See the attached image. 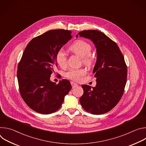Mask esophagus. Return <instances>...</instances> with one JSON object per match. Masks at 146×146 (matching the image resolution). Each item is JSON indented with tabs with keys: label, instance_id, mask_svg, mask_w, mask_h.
Returning a JSON list of instances; mask_svg holds the SVG:
<instances>
[{
	"label": "esophagus",
	"instance_id": "34e87169",
	"mask_svg": "<svg viewBox=\"0 0 146 146\" xmlns=\"http://www.w3.org/2000/svg\"><path fill=\"white\" fill-rule=\"evenodd\" d=\"M70 83H71V85H72V88H74L75 87H76V86H78L77 84H76V83H75L74 82L72 81Z\"/></svg>",
	"mask_w": 146,
	"mask_h": 146
}]
</instances>
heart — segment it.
<instances>
[{
	"label": "heart",
	"instance_id": "b5f03b06",
	"mask_svg": "<svg viewBox=\"0 0 146 146\" xmlns=\"http://www.w3.org/2000/svg\"><path fill=\"white\" fill-rule=\"evenodd\" d=\"M69 50L78 55L82 59V62L88 66H91L94 63V58L90 54L92 50L91 44L84 40H77L69 47ZM57 64L60 68H65L67 64L66 54L62 49L58 51L55 55ZM86 74L84 69H70L66 74L68 78L75 81L80 80L82 76Z\"/></svg>",
	"mask_w": 146,
	"mask_h": 146
}]
</instances>
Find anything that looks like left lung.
I'll return each instance as SVG.
<instances>
[{
	"label": "left lung",
	"instance_id": "obj_1",
	"mask_svg": "<svg viewBox=\"0 0 146 146\" xmlns=\"http://www.w3.org/2000/svg\"><path fill=\"white\" fill-rule=\"evenodd\" d=\"M90 39L96 48L97 59L93 73L96 85H82L84 94L80 99L81 106L92 114H102L114 108L124 92L127 66L117 44L96 30L83 31L76 35Z\"/></svg>",
	"mask_w": 146,
	"mask_h": 146
}]
</instances>
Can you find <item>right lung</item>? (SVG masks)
<instances>
[{"instance_id": "obj_1", "label": "right lung", "mask_w": 146, "mask_h": 146, "mask_svg": "<svg viewBox=\"0 0 146 146\" xmlns=\"http://www.w3.org/2000/svg\"><path fill=\"white\" fill-rule=\"evenodd\" d=\"M71 33L64 29L48 31L33 38L23 52L17 70L19 92L37 113L48 114L57 111L72 88L68 80L57 84L50 80L57 66L56 54L72 38Z\"/></svg>"}]
</instances>
